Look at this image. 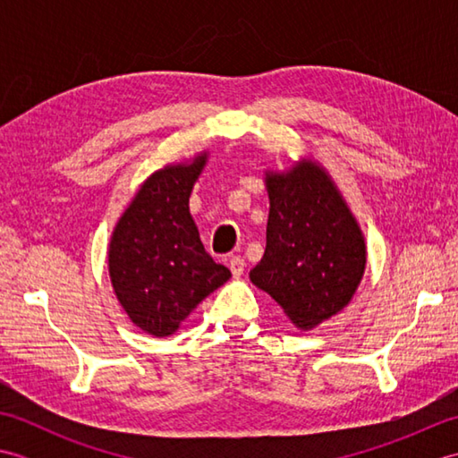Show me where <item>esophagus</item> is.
Listing matches in <instances>:
<instances>
[{
	"label": "esophagus",
	"instance_id": "34e87169",
	"mask_svg": "<svg viewBox=\"0 0 458 458\" xmlns=\"http://www.w3.org/2000/svg\"><path fill=\"white\" fill-rule=\"evenodd\" d=\"M228 267H230V271H232V276L240 277L242 274H244V269H246V261L242 259L240 256H234V258H230Z\"/></svg>",
	"mask_w": 458,
	"mask_h": 458
}]
</instances>
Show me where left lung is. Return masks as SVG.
Listing matches in <instances>:
<instances>
[{
	"mask_svg": "<svg viewBox=\"0 0 458 458\" xmlns=\"http://www.w3.org/2000/svg\"><path fill=\"white\" fill-rule=\"evenodd\" d=\"M266 251L250 271L297 328L340 313L362 281L366 242L354 214L323 165L301 159L267 171Z\"/></svg>",
	"mask_w": 458,
	"mask_h": 458,
	"instance_id": "1",
	"label": "left lung"
}]
</instances>
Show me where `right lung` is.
<instances>
[{"label": "right lung", "mask_w": 458, "mask_h": 458, "mask_svg": "<svg viewBox=\"0 0 458 458\" xmlns=\"http://www.w3.org/2000/svg\"><path fill=\"white\" fill-rule=\"evenodd\" d=\"M207 159L202 151L149 174L112 232L114 293L131 323L151 336L177 333L200 301L232 277L204 251L189 210Z\"/></svg>", "instance_id": "obj_1"}]
</instances>
